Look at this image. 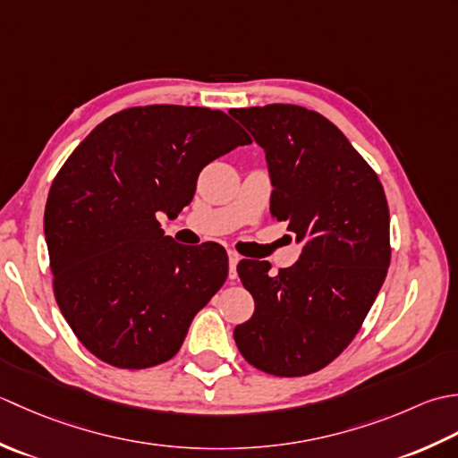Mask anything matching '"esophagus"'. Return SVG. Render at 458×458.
<instances>
[{
    "mask_svg": "<svg viewBox=\"0 0 458 458\" xmlns=\"http://www.w3.org/2000/svg\"><path fill=\"white\" fill-rule=\"evenodd\" d=\"M241 260V257L235 253V250H229V278L237 276V263Z\"/></svg>",
    "mask_w": 458,
    "mask_h": 458,
    "instance_id": "34e87169",
    "label": "esophagus"
}]
</instances>
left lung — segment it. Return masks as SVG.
<instances>
[{
    "label": "left lung",
    "mask_w": 458,
    "mask_h": 458,
    "mask_svg": "<svg viewBox=\"0 0 458 458\" xmlns=\"http://www.w3.org/2000/svg\"><path fill=\"white\" fill-rule=\"evenodd\" d=\"M265 150L270 216L302 253L270 276L267 260L237 273L255 298L233 338L250 366L278 377L328 366L358 334L386 281L389 209L379 177L328 118L296 105L233 108Z\"/></svg>",
    "instance_id": "left-lung-1"
}]
</instances>
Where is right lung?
<instances>
[{
  "mask_svg": "<svg viewBox=\"0 0 458 458\" xmlns=\"http://www.w3.org/2000/svg\"><path fill=\"white\" fill-rule=\"evenodd\" d=\"M250 144L225 112L152 105L100 123L45 205L55 298L90 353L144 369L174 358L229 273L217 242L180 245L157 221L191 203L209 162Z\"/></svg>",
  "mask_w": 458,
  "mask_h": 458,
  "instance_id": "obj_1",
  "label": "right lung"
}]
</instances>
